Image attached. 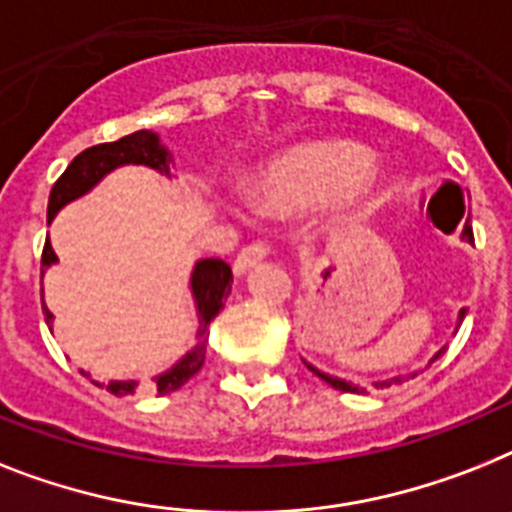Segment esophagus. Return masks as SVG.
Here are the masks:
<instances>
[{"label":"esophagus","instance_id":"obj_1","mask_svg":"<svg viewBox=\"0 0 512 512\" xmlns=\"http://www.w3.org/2000/svg\"><path fill=\"white\" fill-rule=\"evenodd\" d=\"M266 251L269 248L264 246V243H251L248 248H243V251L235 256V264H232V272L238 274V277H243L246 272H251L253 266L261 264V261L266 259Z\"/></svg>","mask_w":512,"mask_h":512}]
</instances>
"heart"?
<instances>
[{
  "label": "heart",
  "mask_w": 512,
  "mask_h": 512,
  "mask_svg": "<svg viewBox=\"0 0 512 512\" xmlns=\"http://www.w3.org/2000/svg\"><path fill=\"white\" fill-rule=\"evenodd\" d=\"M379 172L361 146L350 141L308 143L264 167L256 204L272 214L306 209L335 193L340 206H356L377 190Z\"/></svg>",
  "instance_id": "heart-1"
}]
</instances>
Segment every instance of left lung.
<instances>
[{"label":"left lung","instance_id":"1","mask_svg":"<svg viewBox=\"0 0 512 512\" xmlns=\"http://www.w3.org/2000/svg\"><path fill=\"white\" fill-rule=\"evenodd\" d=\"M460 238H463V240H474V230H471V225H468V222H466V227H463V232H460ZM463 319H466V308H460L458 327H460V324H463ZM445 350H447V345H445V348H442V350H437V353H434V358L442 356ZM434 358H432V361H434ZM306 366H308V369H311V371H314L316 377L324 379V382H327L329 387H335V390H340V392H363L361 387H358V384L345 382V379L332 377V374H324V371H319V369H316V366H311V363H306ZM416 374H418V371H413V374H398V377H390V379H379V382H374V387H377V390H384V387H395V384L408 382V379L416 377Z\"/></svg>","mask_w":512,"mask_h":512}]
</instances>
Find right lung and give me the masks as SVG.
<instances>
[{
  "instance_id": "add662e5",
  "label": "right lung",
  "mask_w": 512,
  "mask_h": 512,
  "mask_svg": "<svg viewBox=\"0 0 512 512\" xmlns=\"http://www.w3.org/2000/svg\"><path fill=\"white\" fill-rule=\"evenodd\" d=\"M125 164H143L151 170L162 172L170 177L172 172V154L167 151L159 135L151 130H138L130 133L120 141L112 143H99L91 149L80 151L73 162L67 164V170L62 172L57 183H54L52 193H49V206H46V222H52L57 217V211L67 206L75 198L86 196L88 190L104 180L112 170L125 167ZM57 264V253H54L52 243L46 238L44 253H41V277H44L46 266ZM232 290V269L222 259H201L193 266L190 274V293L196 301L198 311V332H196V345L185 353L177 363H172L170 369L156 374L146 387L159 395L180 390L190 377H196L198 369L204 366L206 358V342H209V324L214 322V316L225 308L227 295ZM44 319L46 324L54 322V314L44 306ZM86 374V371H83ZM88 377V374H86ZM141 387L138 379H122V382H109L107 390L112 395H133Z\"/></svg>"
}]
</instances>
